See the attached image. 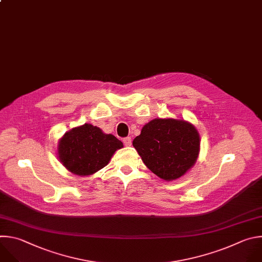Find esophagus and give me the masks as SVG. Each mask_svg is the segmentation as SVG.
Wrapping results in <instances>:
<instances>
[{
  "label": "esophagus",
  "mask_w": 262,
  "mask_h": 262,
  "mask_svg": "<svg viewBox=\"0 0 262 262\" xmlns=\"http://www.w3.org/2000/svg\"><path fill=\"white\" fill-rule=\"evenodd\" d=\"M123 141H124V144H125L126 146H130L131 143H132V142H131V141H132V140H131V137H126V138H124Z\"/></svg>",
  "instance_id": "1"
}]
</instances>
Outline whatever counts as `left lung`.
<instances>
[{
	"label": "left lung",
	"mask_w": 262,
	"mask_h": 262,
	"mask_svg": "<svg viewBox=\"0 0 262 262\" xmlns=\"http://www.w3.org/2000/svg\"><path fill=\"white\" fill-rule=\"evenodd\" d=\"M133 146L145 166L165 181L184 176L196 162L200 138L189 122L176 119H155L145 124Z\"/></svg>",
	"instance_id": "1"
}]
</instances>
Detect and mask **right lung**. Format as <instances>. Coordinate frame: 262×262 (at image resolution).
Listing matches in <instances>:
<instances>
[{
	"label": "right lung",
	"instance_id": "add662e5",
	"mask_svg": "<svg viewBox=\"0 0 262 262\" xmlns=\"http://www.w3.org/2000/svg\"><path fill=\"white\" fill-rule=\"evenodd\" d=\"M123 142L91 124L75 127L59 140L61 163L72 173L85 177L105 167Z\"/></svg>",
	"mask_w": 262,
	"mask_h": 262
}]
</instances>
